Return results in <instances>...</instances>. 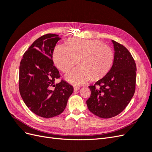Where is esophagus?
<instances>
[{
    "label": "esophagus",
    "instance_id": "esophagus-1",
    "mask_svg": "<svg viewBox=\"0 0 152 152\" xmlns=\"http://www.w3.org/2000/svg\"><path fill=\"white\" fill-rule=\"evenodd\" d=\"M73 89H74V91H76L79 90L80 89V87H79V86H74V87H73Z\"/></svg>",
    "mask_w": 152,
    "mask_h": 152
}]
</instances>
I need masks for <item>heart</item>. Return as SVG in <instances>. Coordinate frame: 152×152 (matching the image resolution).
I'll list each match as a JSON object with an SVG mask.
<instances>
[{
  "instance_id": "b5f03b06",
  "label": "heart",
  "mask_w": 152,
  "mask_h": 152,
  "mask_svg": "<svg viewBox=\"0 0 152 152\" xmlns=\"http://www.w3.org/2000/svg\"><path fill=\"white\" fill-rule=\"evenodd\" d=\"M54 61L63 72H67L79 60V66L68 72L66 80L75 85L104 77L111 69L114 53L110 47L98 40L70 39L67 45L58 44L53 53Z\"/></svg>"
}]
</instances>
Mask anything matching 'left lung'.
I'll return each instance as SVG.
<instances>
[{"mask_svg":"<svg viewBox=\"0 0 152 152\" xmlns=\"http://www.w3.org/2000/svg\"><path fill=\"white\" fill-rule=\"evenodd\" d=\"M114 61L110 70L93 86L86 101L91 112L100 118L117 115L129 103L136 88V66L131 54L115 40Z\"/></svg>","mask_w":152,"mask_h":152,"instance_id":"obj_1","label":"left lung"}]
</instances>
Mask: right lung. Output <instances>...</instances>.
<instances>
[{
    "instance_id": "right-lung-1",
    "label": "right lung",
    "mask_w": 152,
    "mask_h": 152,
    "mask_svg": "<svg viewBox=\"0 0 152 152\" xmlns=\"http://www.w3.org/2000/svg\"><path fill=\"white\" fill-rule=\"evenodd\" d=\"M61 38L45 34L35 40L24 53L20 62L19 90L24 103L32 112L44 118L61 113L73 91V86L61 80L54 66L53 54Z\"/></svg>"
}]
</instances>
